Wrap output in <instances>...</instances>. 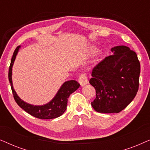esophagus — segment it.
Returning a JSON list of instances; mask_svg holds the SVG:
<instances>
[{"instance_id": "1", "label": "esophagus", "mask_w": 150, "mask_h": 150, "mask_svg": "<svg viewBox=\"0 0 150 150\" xmlns=\"http://www.w3.org/2000/svg\"><path fill=\"white\" fill-rule=\"evenodd\" d=\"M79 82L81 86H84L87 84V78L85 74H81L79 78Z\"/></svg>"}]
</instances>
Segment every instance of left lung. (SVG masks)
I'll return each instance as SVG.
<instances>
[{"mask_svg":"<svg viewBox=\"0 0 150 150\" xmlns=\"http://www.w3.org/2000/svg\"><path fill=\"white\" fill-rule=\"evenodd\" d=\"M92 69L89 83L96 97L91 102L96 111L118 113L132 101L139 89L141 65L136 52L125 46L111 48Z\"/></svg>","mask_w":150,"mask_h":150,"instance_id":"obj_1","label":"left lung"}]
</instances>
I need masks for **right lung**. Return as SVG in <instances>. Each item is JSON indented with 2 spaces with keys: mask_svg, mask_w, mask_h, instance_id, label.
Masks as SVG:
<instances>
[{
  "mask_svg": "<svg viewBox=\"0 0 150 150\" xmlns=\"http://www.w3.org/2000/svg\"><path fill=\"white\" fill-rule=\"evenodd\" d=\"M20 46H18L14 51L13 57L11 58V64L9 69V81L11 84V88L13 93L14 100L18 105L25 110L30 115L42 120H50V119L57 118L63 115L67 108L68 98L71 93L74 92L80 87L79 83L76 81H68L65 82L57 92L54 98L48 104L42 106H34L24 102L16 93L13 87L12 84V67L14 61Z\"/></svg>",
  "mask_w": 150,
  "mask_h": 150,
  "instance_id": "obj_1",
  "label": "right lung"
}]
</instances>
